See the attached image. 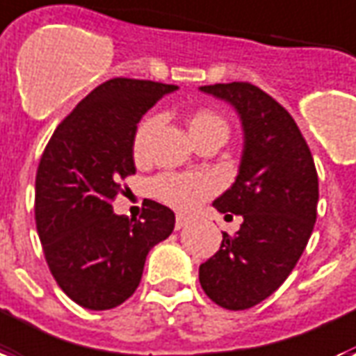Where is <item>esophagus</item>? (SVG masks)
<instances>
[{
  "label": "esophagus",
  "mask_w": 356,
  "mask_h": 356,
  "mask_svg": "<svg viewBox=\"0 0 356 356\" xmlns=\"http://www.w3.org/2000/svg\"><path fill=\"white\" fill-rule=\"evenodd\" d=\"M186 224H188V218H186V216H181V214H177V218H175V229H183Z\"/></svg>",
  "instance_id": "obj_1"
}]
</instances>
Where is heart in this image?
Wrapping results in <instances>:
<instances>
[{"label":"heart","mask_w":356,"mask_h":356,"mask_svg":"<svg viewBox=\"0 0 356 356\" xmlns=\"http://www.w3.org/2000/svg\"><path fill=\"white\" fill-rule=\"evenodd\" d=\"M159 123L160 119L156 115H151L138 124L134 142H132V153L136 160L145 159L149 140ZM188 132L194 142L209 134L222 136L226 140L229 124L218 112H214L211 108H200L188 118ZM216 188H218L216 179L207 173H164L153 181L154 196L181 213L194 211L200 203L213 196Z\"/></svg>","instance_id":"1"}]
</instances>
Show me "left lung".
Wrapping results in <instances>:
<instances>
[{"mask_svg":"<svg viewBox=\"0 0 356 356\" xmlns=\"http://www.w3.org/2000/svg\"><path fill=\"white\" fill-rule=\"evenodd\" d=\"M202 91L235 106L244 151L235 183L213 203L243 224L200 265V284L222 308L248 310L286 282L305 252L317 218L316 164L295 119L263 89L232 81Z\"/></svg>","mask_w":356,"mask_h":356,"instance_id":"obj_1","label":"left lung"}]
</instances>
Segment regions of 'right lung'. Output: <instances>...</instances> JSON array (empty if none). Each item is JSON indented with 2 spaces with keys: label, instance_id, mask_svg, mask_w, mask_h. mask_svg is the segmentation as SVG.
Masks as SVG:
<instances>
[{
  "label": "right lung",
  "instance_id": "obj_1",
  "mask_svg": "<svg viewBox=\"0 0 356 356\" xmlns=\"http://www.w3.org/2000/svg\"><path fill=\"white\" fill-rule=\"evenodd\" d=\"M177 86L112 78L78 102L46 143L35 177V224L46 263L76 305L110 310L134 295L154 244L172 235L175 214L147 202L140 220L113 213L134 175L140 119Z\"/></svg>",
  "mask_w": 356,
  "mask_h": 356
}]
</instances>
